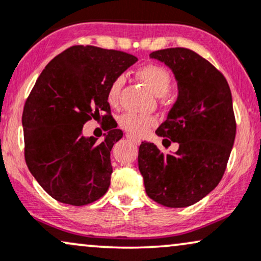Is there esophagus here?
Masks as SVG:
<instances>
[{
  "label": "esophagus",
  "instance_id": "esophagus-1",
  "mask_svg": "<svg viewBox=\"0 0 261 261\" xmlns=\"http://www.w3.org/2000/svg\"><path fill=\"white\" fill-rule=\"evenodd\" d=\"M126 139H127L128 141H130V142H133V143H135V144H140V140L136 139V137L131 136V135L126 134Z\"/></svg>",
  "mask_w": 261,
  "mask_h": 261
}]
</instances>
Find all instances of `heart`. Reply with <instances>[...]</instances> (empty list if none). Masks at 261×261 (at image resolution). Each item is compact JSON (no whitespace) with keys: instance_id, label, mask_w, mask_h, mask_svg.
I'll return each instance as SVG.
<instances>
[{"instance_id":"1","label":"heart","mask_w":261,"mask_h":261,"mask_svg":"<svg viewBox=\"0 0 261 261\" xmlns=\"http://www.w3.org/2000/svg\"><path fill=\"white\" fill-rule=\"evenodd\" d=\"M137 76L148 89L156 96H164L170 90L172 84V75L168 69L158 64H147L137 70ZM124 77L118 76L113 80L108 89V102L115 106L119 100V95ZM155 119L149 115L136 114V113H125L119 118V125L133 136H141L146 134L150 127L155 125Z\"/></svg>"}]
</instances>
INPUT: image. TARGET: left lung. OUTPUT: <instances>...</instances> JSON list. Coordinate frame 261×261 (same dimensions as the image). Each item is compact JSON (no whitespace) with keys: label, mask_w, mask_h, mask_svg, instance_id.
<instances>
[{"label":"left lung","mask_w":261,"mask_h":261,"mask_svg":"<svg viewBox=\"0 0 261 261\" xmlns=\"http://www.w3.org/2000/svg\"><path fill=\"white\" fill-rule=\"evenodd\" d=\"M149 57L168 65L177 81V100L155 133L177 142L178 149L164 154L154 143L142 142L139 169L149 198L185 208L224 176L236 137L231 90L221 71L192 49H159Z\"/></svg>","instance_id":"left-lung-1"}]
</instances>
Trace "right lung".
Masks as SVG:
<instances>
[{"instance_id": "1", "label": "right lung", "mask_w": 261, "mask_h": 261, "mask_svg": "<svg viewBox=\"0 0 261 261\" xmlns=\"http://www.w3.org/2000/svg\"><path fill=\"white\" fill-rule=\"evenodd\" d=\"M137 58L95 46H71L36 80L23 117L24 155L40 186L61 203L80 206L105 196L111 185V150L122 137L108 127L105 140L83 136L86 121L112 117L108 89Z\"/></svg>"}]
</instances>
